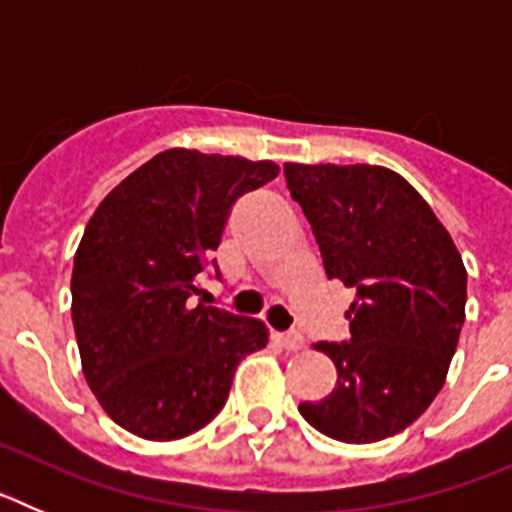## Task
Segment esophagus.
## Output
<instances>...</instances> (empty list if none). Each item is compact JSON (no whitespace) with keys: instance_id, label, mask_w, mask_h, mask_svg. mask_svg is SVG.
Instances as JSON below:
<instances>
[{"instance_id":"1","label":"esophagus","mask_w":512,"mask_h":512,"mask_svg":"<svg viewBox=\"0 0 512 512\" xmlns=\"http://www.w3.org/2000/svg\"><path fill=\"white\" fill-rule=\"evenodd\" d=\"M277 343L282 348H287V351H300L305 346V338L300 333H277Z\"/></svg>"}]
</instances>
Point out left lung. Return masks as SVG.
Listing matches in <instances>:
<instances>
[{
  "label": "left lung",
  "mask_w": 512,
  "mask_h": 512,
  "mask_svg": "<svg viewBox=\"0 0 512 512\" xmlns=\"http://www.w3.org/2000/svg\"><path fill=\"white\" fill-rule=\"evenodd\" d=\"M330 279L356 289L351 341L315 343L336 387L300 402L315 431L374 443L405 431L441 392L459 343L467 269L449 230L397 171L369 164H284Z\"/></svg>",
  "instance_id": "1"
}]
</instances>
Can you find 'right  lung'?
<instances>
[{"label": "right lung", "mask_w": 512, "mask_h": 512, "mask_svg": "<svg viewBox=\"0 0 512 512\" xmlns=\"http://www.w3.org/2000/svg\"><path fill=\"white\" fill-rule=\"evenodd\" d=\"M277 174L274 161L169 148L94 210L74 256L71 318L87 384L133 436L200 431L228 400L238 361L269 343L264 320L192 297L233 202Z\"/></svg>", "instance_id": "obj_1"}]
</instances>
